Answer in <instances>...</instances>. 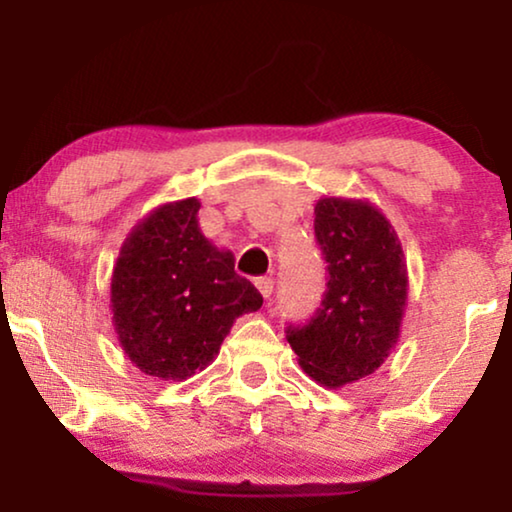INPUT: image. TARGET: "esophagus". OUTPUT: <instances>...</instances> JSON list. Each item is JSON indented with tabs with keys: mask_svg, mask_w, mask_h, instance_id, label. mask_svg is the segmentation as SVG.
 Masks as SVG:
<instances>
[{
	"mask_svg": "<svg viewBox=\"0 0 512 512\" xmlns=\"http://www.w3.org/2000/svg\"><path fill=\"white\" fill-rule=\"evenodd\" d=\"M256 286H258V291H261L263 298H270L272 289H275V282H272V277H258Z\"/></svg>",
	"mask_w": 512,
	"mask_h": 512,
	"instance_id": "obj_1",
	"label": "esophagus"
}]
</instances>
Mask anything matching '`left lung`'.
<instances>
[{
    "instance_id": "obj_1",
    "label": "left lung",
    "mask_w": 512,
    "mask_h": 512,
    "mask_svg": "<svg viewBox=\"0 0 512 512\" xmlns=\"http://www.w3.org/2000/svg\"><path fill=\"white\" fill-rule=\"evenodd\" d=\"M314 235L328 263L326 293L286 340L314 382L338 389L373 375L396 347L408 268L394 226L368 200H317Z\"/></svg>"
}]
</instances>
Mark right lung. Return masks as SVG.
Returning a JSON list of instances; mask_svg holds the SVG:
<instances>
[{
    "label": "right lung",
    "mask_w": 512,
    "mask_h": 512,
    "mask_svg": "<svg viewBox=\"0 0 512 512\" xmlns=\"http://www.w3.org/2000/svg\"><path fill=\"white\" fill-rule=\"evenodd\" d=\"M198 198L165 202L132 228L111 275L114 328L144 375L181 382L207 368L235 319L263 296L235 272L233 251L198 226Z\"/></svg>",
    "instance_id": "right-lung-1"
}]
</instances>
